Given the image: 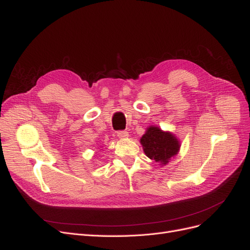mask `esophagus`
Here are the masks:
<instances>
[{"label": "esophagus", "instance_id": "obj_1", "mask_svg": "<svg viewBox=\"0 0 250 250\" xmlns=\"http://www.w3.org/2000/svg\"><path fill=\"white\" fill-rule=\"evenodd\" d=\"M117 134H118V137L120 138V139H126V138H128V132L126 131V130H121V131H118L117 132Z\"/></svg>", "mask_w": 250, "mask_h": 250}]
</instances>
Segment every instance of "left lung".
<instances>
[{"label": "left lung", "mask_w": 250, "mask_h": 250, "mask_svg": "<svg viewBox=\"0 0 250 250\" xmlns=\"http://www.w3.org/2000/svg\"><path fill=\"white\" fill-rule=\"evenodd\" d=\"M141 144L145 154L160 163L162 166L167 165L170 158L175 156L180 148V143L173 133L163 131L160 127L150 126L145 134L141 138Z\"/></svg>", "instance_id": "8db88e82"}]
</instances>
